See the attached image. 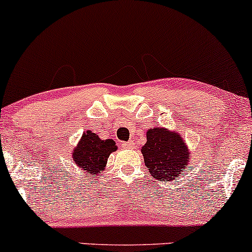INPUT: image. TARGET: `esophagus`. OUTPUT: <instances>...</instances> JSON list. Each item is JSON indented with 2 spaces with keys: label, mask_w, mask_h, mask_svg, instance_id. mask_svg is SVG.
I'll return each instance as SVG.
<instances>
[{
  "label": "esophagus",
  "mask_w": 252,
  "mask_h": 252,
  "mask_svg": "<svg viewBox=\"0 0 252 252\" xmlns=\"http://www.w3.org/2000/svg\"><path fill=\"white\" fill-rule=\"evenodd\" d=\"M133 141H126V143H123V146L125 149H132L133 148Z\"/></svg>",
  "instance_id": "obj_1"
}]
</instances>
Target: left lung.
I'll return each mask as SVG.
<instances>
[{"label":"left lung","instance_id":"left-lung-1","mask_svg":"<svg viewBox=\"0 0 252 252\" xmlns=\"http://www.w3.org/2000/svg\"><path fill=\"white\" fill-rule=\"evenodd\" d=\"M141 154L149 172L158 181L179 179L190 163V151L181 134L164 127H154L146 132Z\"/></svg>","mask_w":252,"mask_h":252}]
</instances>
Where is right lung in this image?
Segmentation results:
<instances>
[{
	"mask_svg": "<svg viewBox=\"0 0 252 252\" xmlns=\"http://www.w3.org/2000/svg\"><path fill=\"white\" fill-rule=\"evenodd\" d=\"M118 146L113 139H101L92 131L82 134L77 146L72 150V158L81 170L90 175H100L106 169L107 160Z\"/></svg>",
	"mask_w": 252,
	"mask_h": 252,
	"instance_id": "1",
	"label": "right lung"
}]
</instances>
